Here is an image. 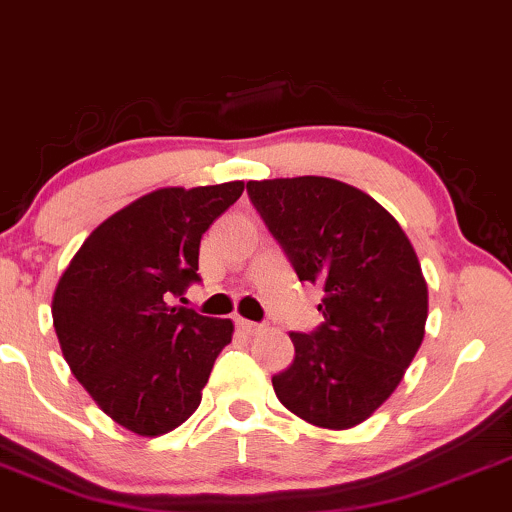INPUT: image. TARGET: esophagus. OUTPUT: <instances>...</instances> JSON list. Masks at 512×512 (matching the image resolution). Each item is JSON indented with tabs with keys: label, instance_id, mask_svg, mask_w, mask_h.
Segmentation results:
<instances>
[{
	"label": "esophagus",
	"instance_id": "esophagus-1",
	"mask_svg": "<svg viewBox=\"0 0 512 512\" xmlns=\"http://www.w3.org/2000/svg\"><path fill=\"white\" fill-rule=\"evenodd\" d=\"M236 325H238V330H243L245 334H255L262 330V325H257V322H252V320H245V317H236Z\"/></svg>",
	"mask_w": 512,
	"mask_h": 512
}]
</instances>
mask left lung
I'll return each mask as SVG.
<instances>
[{"mask_svg":"<svg viewBox=\"0 0 512 512\" xmlns=\"http://www.w3.org/2000/svg\"><path fill=\"white\" fill-rule=\"evenodd\" d=\"M248 195L298 279L322 284L325 322L291 332L293 363L272 378L308 424L344 431L395 392L424 342L428 286L402 226L332 178L250 180Z\"/></svg>","mask_w":512,"mask_h":512,"instance_id":"1","label":"left lung"}]
</instances>
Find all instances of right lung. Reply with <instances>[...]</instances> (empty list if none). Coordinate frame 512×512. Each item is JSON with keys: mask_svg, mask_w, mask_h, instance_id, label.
I'll return each instance as SVG.
<instances>
[{"mask_svg": "<svg viewBox=\"0 0 512 512\" xmlns=\"http://www.w3.org/2000/svg\"><path fill=\"white\" fill-rule=\"evenodd\" d=\"M240 180L163 187L105 219L64 269L52 322L74 378L137 436L173 431L202 402L233 322L170 305L199 284L204 231L243 195Z\"/></svg>", "mask_w": 512, "mask_h": 512, "instance_id": "obj_1", "label": "right lung"}]
</instances>
